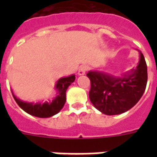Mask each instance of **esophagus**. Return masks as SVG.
<instances>
[{
    "instance_id": "obj_1",
    "label": "esophagus",
    "mask_w": 157,
    "mask_h": 157,
    "mask_svg": "<svg viewBox=\"0 0 157 157\" xmlns=\"http://www.w3.org/2000/svg\"><path fill=\"white\" fill-rule=\"evenodd\" d=\"M87 69H88V67L86 66V65H83V66H81L78 70V75L79 76H83L85 75L87 71Z\"/></svg>"
}]
</instances>
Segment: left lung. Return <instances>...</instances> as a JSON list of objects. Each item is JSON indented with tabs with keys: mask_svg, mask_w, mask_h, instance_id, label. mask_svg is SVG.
Returning a JSON list of instances; mask_svg holds the SVG:
<instances>
[{
	"mask_svg": "<svg viewBox=\"0 0 157 157\" xmlns=\"http://www.w3.org/2000/svg\"><path fill=\"white\" fill-rule=\"evenodd\" d=\"M139 53V61L135 68L115 76L98 70L87 73L90 80V99L94 107L105 115L124 113L134 107L146 89L147 68L144 54Z\"/></svg>",
	"mask_w": 157,
	"mask_h": 157,
	"instance_id": "obj_1",
	"label": "left lung"
}]
</instances>
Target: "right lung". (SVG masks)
<instances>
[{"label": "right lung", "instance_id": "add662e5", "mask_svg": "<svg viewBox=\"0 0 157 157\" xmlns=\"http://www.w3.org/2000/svg\"><path fill=\"white\" fill-rule=\"evenodd\" d=\"M76 79L74 74L68 76L61 77L58 80L56 85L54 86V90H56V94L53 99H49L45 102H25L17 98L13 90H11L13 97L16 103L28 114L40 118H48L51 117L57 113H59L63 107L66 103V91L69 86L73 83Z\"/></svg>", "mask_w": 157, "mask_h": 157}]
</instances>
